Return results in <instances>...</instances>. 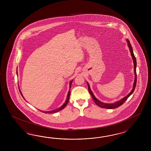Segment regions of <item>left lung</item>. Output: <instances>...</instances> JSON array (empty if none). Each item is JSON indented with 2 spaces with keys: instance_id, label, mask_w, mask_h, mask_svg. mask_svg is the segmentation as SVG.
I'll return each instance as SVG.
<instances>
[{
  "instance_id": "obj_1",
  "label": "left lung",
  "mask_w": 151,
  "mask_h": 151,
  "mask_svg": "<svg viewBox=\"0 0 151 151\" xmlns=\"http://www.w3.org/2000/svg\"><path fill=\"white\" fill-rule=\"evenodd\" d=\"M127 44H128V47L129 49V50L131 52V55L132 57L133 61V64H134V75H135V78H134V81L133 83V88L132 90V91H131V92L128 94L127 96H125L124 97L123 99H122L121 100H120L119 101H118L116 102H114V104H106V103H104L102 102H101L99 100H98L95 96H94V95L93 94L92 92L91 91V89H90V85L88 84V83H87V85H88V91L90 92V95H91L92 98L93 99V101L95 102V103L96 104V105L99 106H100L102 108H104V109H116V108H117L119 107V106L122 105L124 102L126 101L127 100L128 97L129 96H131L132 95L134 89H135V87L136 86V83H137V73H136V66H137V62H136V57L134 56V54H133V51L132 47V46L131 45L129 41L128 40V39H127Z\"/></svg>"
}]
</instances>
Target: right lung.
<instances>
[{"label":"right lung","instance_id":"add662e5","mask_svg":"<svg viewBox=\"0 0 151 151\" xmlns=\"http://www.w3.org/2000/svg\"><path fill=\"white\" fill-rule=\"evenodd\" d=\"M18 74V73H17ZM72 82H73V80L72 81H71V82L70 83V90H69V92H68V96H67V99H66V100L65 101V102L64 103V104L62 106H61L59 108H58V109H55V110H52V111H41V112H44V113H45V114H51V113H55V112H59L60 111H61V110H63L64 108L65 107V106H66V105L68 104V102H69V97H70V88H71V83H72ZM19 91H20V94H21V95L22 96V97H23V99H24V97H23V95H22V92L20 91V90H19Z\"/></svg>","mask_w":151,"mask_h":151}]
</instances>
